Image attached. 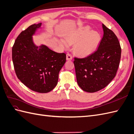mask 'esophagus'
Masks as SVG:
<instances>
[{
    "label": "esophagus",
    "instance_id": "34e87169",
    "mask_svg": "<svg viewBox=\"0 0 134 134\" xmlns=\"http://www.w3.org/2000/svg\"><path fill=\"white\" fill-rule=\"evenodd\" d=\"M72 59V56L71 55V54L68 53L66 54V60H71Z\"/></svg>",
    "mask_w": 134,
    "mask_h": 134
}]
</instances>
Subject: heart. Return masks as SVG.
I'll use <instances>...</instances> for the list:
<instances>
[{
    "instance_id": "heart-1",
    "label": "heart",
    "mask_w": 134,
    "mask_h": 134,
    "mask_svg": "<svg viewBox=\"0 0 134 134\" xmlns=\"http://www.w3.org/2000/svg\"><path fill=\"white\" fill-rule=\"evenodd\" d=\"M100 39L98 32L91 31L88 27L79 28L67 36L65 38L66 41L69 44L76 43L74 46L75 53L83 56L92 54L98 47ZM67 43L63 41L61 42L62 45L65 47L68 46Z\"/></svg>"
}]
</instances>
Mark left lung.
I'll use <instances>...</instances> for the list:
<instances>
[{"mask_svg":"<svg viewBox=\"0 0 134 134\" xmlns=\"http://www.w3.org/2000/svg\"><path fill=\"white\" fill-rule=\"evenodd\" d=\"M103 36L98 49L87 57L74 58L77 83L84 91L93 93L106 87L115 78L121 48L117 36L102 24Z\"/></svg>","mask_w":134,"mask_h":134,"instance_id":"obj_1","label":"left lung"}]
</instances>
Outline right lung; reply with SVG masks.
I'll return each mask as SVG.
<instances>
[{
	"label": "right lung",
	"instance_id": "right-lung-1",
	"mask_svg": "<svg viewBox=\"0 0 134 134\" xmlns=\"http://www.w3.org/2000/svg\"><path fill=\"white\" fill-rule=\"evenodd\" d=\"M41 26V23L34 24L18 35L12 47V60L20 81L32 91L44 93L57 85L66 54L54 52L44 45H35L32 36Z\"/></svg>",
	"mask_w": 134,
	"mask_h": 134
}]
</instances>
